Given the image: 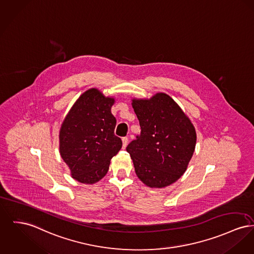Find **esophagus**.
Returning <instances> with one entry per match:
<instances>
[{
  "label": "esophagus",
  "instance_id": "1",
  "mask_svg": "<svg viewBox=\"0 0 254 254\" xmlns=\"http://www.w3.org/2000/svg\"><path fill=\"white\" fill-rule=\"evenodd\" d=\"M122 141H123V147H124V149H125V148L127 147V142H128V138H127V137H123Z\"/></svg>",
  "mask_w": 254,
  "mask_h": 254
}]
</instances>
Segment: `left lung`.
I'll return each mask as SVG.
<instances>
[{"mask_svg": "<svg viewBox=\"0 0 254 254\" xmlns=\"http://www.w3.org/2000/svg\"><path fill=\"white\" fill-rule=\"evenodd\" d=\"M141 133L127 147L139 179L151 188H163L185 173L193 153L194 126L167 94L132 100Z\"/></svg>", "mask_w": 254, "mask_h": 254, "instance_id": "obj_1", "label": "left lung"}]
</instances>
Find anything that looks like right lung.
I'll return each mask as SVG.
<instances>
[{"label":"right lung","instance_id":"1","mask_svg":"<svg viewBox=\"0 0 254 254\" xmlns=\"http://www.w3.org/2000/svg\"><path fill=\"white\" fill-rule=\"evenodd\" d=\"M114 102L100 90H87L61 125L60 155L78 182L93 184L103 179L111 158L122 148L121 138L114 134L116 118L111 113Z\"/></svg>","mask_w":254,"mask_h":254}]
</instances>
